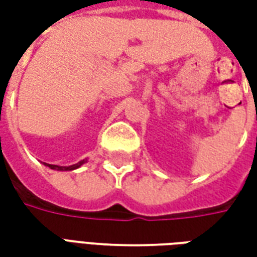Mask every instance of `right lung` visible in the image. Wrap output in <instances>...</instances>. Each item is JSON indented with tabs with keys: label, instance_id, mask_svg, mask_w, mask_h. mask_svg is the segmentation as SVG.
<instances>
[{
	"label": "right lung",
	"instance_id": "add662e5",
	"mask_svg": "<svg viewBox=\"0 0 257 257\" xmlns=\"http://www.w3.org/2000/svg\"><path fill=\"white\" fill-rule=\"evenodd\" d=\"M85 162L86 161L82 160V161L77 162L74 165H70V167H59V165H51V164H45V162H44V165H47V167H49L51 169H55V171H74V169H78L79 167H82Z\"/></svg>",
	"mask_w": 257,
	"mask_h": 257
}]
</instances>
